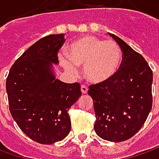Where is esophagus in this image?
Masks as SVG:
<instances>
[{
    "instance_id": "esophagus-1",
    "label": "esophagus",
    "mask_w": 159,
    "mask_h": 159,
    "mask_svg": "<svg viewBox=\"0 0 159 159\" xmlns=\"http://www.w3.org/2000/svg\"><path fill=\"white\" fill-rule=\"evenodd\" d=\"M88 91H89L88 87L85 86V85H82L81 86V92H82V94H88Z\"/></svg>"
}]
</instances>
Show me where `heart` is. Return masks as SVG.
I'll use <instances>...</instances> for the list:
<instances>
[{"label":"heart","instance_id":"1","mask_svg":"<svg viewBox=\"0 0 159 159\" xmlns=\"http://www.w3.org/2000/svg\"><path fill=\"white\" fill-rule=\"evenodd\" d=\"M67 57H60L66 70L75 73L77 67L84 65V76L93 84L110 81L119 71L122 53L113 40H103L95 36H84L74 41L67 50Z\"/></svg>","mask_w":159,"mask_h":159}]
</instances>
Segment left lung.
<instances>
[{
	"instance_id": "obj_1",
	"label": "left lung",
	"mask_w": 159,
	"mask_h": 159,
	"mask_svg": "<svg viewBox=\"0 0 159 159\" xmlns=\"http://www.w3.org/2000/svg\"><path fill=\"white\" fill-rule=\"evenodd\" d=\"M122 51V62L112 79L89 86L96 120L95 131L103 140L123 142L145 123L152 107L153 73L144 57L125 41L109 34Z\"/></svg>"
}]
</instances>
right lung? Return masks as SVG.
Listing matches in <instances>:
<instances>
[{
	"label": "right lung",
	"mask_w": 159,
	"mask_h": 159,
	"mask_svg": "<svg viewBox=\"0 0 159 159\" xmlns=\"http://www.w3.org/2000/svg\"><path fill=\"white\" fill-rule=\"evenodd\" d=\"M63 34L35 42L16 61L6 81L9 111L28 137L41 144L62 141L70 131L68 110L81 95L78 82H62L54 75Z\"/></svg>",
	"instance_id": "obj_1"
}]
</instances>
